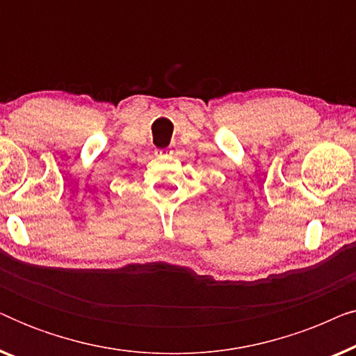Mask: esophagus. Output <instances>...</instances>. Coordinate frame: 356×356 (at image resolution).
<instances>
[{
    "label": "esophagus",
    "mask_w": 356,
    "mask_h": 356,
    "mask_svg": "<svg viewBox=\"0 0 356 356\" xmlns=\"http://www.w3.org/2000/svg\"><path fill=\"white\" fill-rule=\"evenodd\" d=\"M170 154H172V152H170ZM167 155H168L167 150H159V152H157V157H159V159H163V157H167Z\"/></svg>",
    "instance_id": "obj_1"
}]
</instances>
